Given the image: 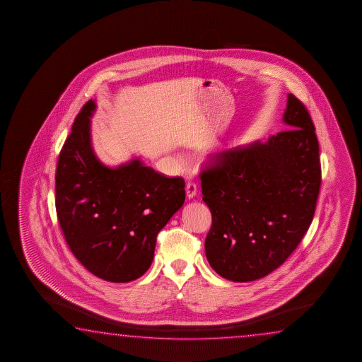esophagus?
<instances>
[{"instance_id": "esophagus-1", "label": "esophagus", "mask_w": 362, "mask_h": 362, "mask_svg": "<svg viewBox=\"0 0 362 362\" xmlns=\"http://www.w3.org/2000/svg\"><path fill=\"white\" fill-rule=\"evenodd\" d=\"M197 185L194 184V182H189V184L186 185V195L189 199H194V197H197Z\"/></svg>"}]
</instances>
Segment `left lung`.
I'll list each match as a JSON object with an SVG mask.
<instances>
[{"mask_svg": "<svg viewBox=\"0 0 362 362\" xmlns=\"http://www.w3.org/2000/svg\"><path fill=\"white\" fill-rule=\"evenodd\" d=\"M288 130L230 148L200 173L213 224L205 239L211 269L255 281L281 266L307 233L320 187L315 128L293 93L282 117Z\"/></svg>", "mask_w": 362, "mask_h": 362, "instance_id": "1", "label": "left lung"}]
</instances>
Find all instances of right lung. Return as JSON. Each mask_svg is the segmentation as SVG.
I'll return each mask as SVG.
<instances>
[{"mask_svg":"<svg viewBox=\"0 0 362 362\" xmlns=\"http://www.w3.org/2000/svg\"><path fill=\"white\" fill-rule=\"evenodd\" d=\"M95 100L74 119L55 173L62 232L81 264L105 281L129 282L151 267L157 234L185 202V181L165 177L139 158L117 167L95 154Z\"/></svg>","mask_w":362,"mask_h":362,"instance_id":"add662e5","label":"right lung"}]
</instances>
